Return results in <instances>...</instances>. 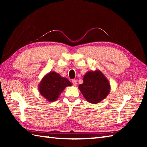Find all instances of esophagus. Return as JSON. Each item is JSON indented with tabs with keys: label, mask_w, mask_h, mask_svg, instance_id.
I'll return each mask as SVG.
<instances>
[{
	"label": "esophagus",
	"mask_w": 147,
	"mask_h": 147,
	"mask_svg": "<svg viewBox=\"0 0 147 147\" xmlns=\"http://www.w3.org/2000/svg\"><path fill=\"white\" fill-rule=\"evenodd\" d=\"M72 83L74 86H76L77 85V81L76 80H72Z\"/></svg>",
	"instance_id": "esophagus-1"
}]
</instances>
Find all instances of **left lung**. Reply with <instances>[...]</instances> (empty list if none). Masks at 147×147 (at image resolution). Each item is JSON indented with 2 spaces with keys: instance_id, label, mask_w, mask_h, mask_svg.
<instances>
[{
  "instance_id": "8db88e82",
  "label": "left lung",
  "mask_w": 147,
  "mask_h": 147,
  "mask_svg": "<svg viewBox=\"0 0 147 147\" xmlns=\"http://www.w3.org/2000/svg\"><path fill=\"white\" fill-rule=\"evenodd\" d=\"M78 88L86 100L93 104L105 99L111 90L107 78L99 69L87 72Z\"/></svg>"
}]
</instances>
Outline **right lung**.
<instances>
[{"label": "right lung", "mask_w": 147, "mask_h": 147, "mask_svg": "<svg viewBox=\"0 0 147 147\" xmlns=\"http://www.w3.org/2000/svg\"><path fill=\"white\" fill-rule=\"evenodd\" d=\"M72 86L71 83L66 78L62 77L54 71L50 72L43 76L38 85L40 95L49 102H54L65 87Z\"/></svg>", "instance_id": "1"}]
</instances>
